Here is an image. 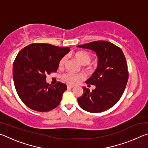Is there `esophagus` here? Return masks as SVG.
I'll return each mask as SVG.
<instances>
[{"mask_svg":"<svg viewBox=\"0 0 148 148\" xmlns=\"http://www.w3.org/2000/svg\"><path fill=\"white\" fill-rule=\"evenodd\" d=\"M73 87H74V86H70V85H68V86H67V88L68 89H72V88H73Z\"/></svg>","mask_w":148,"mask_h":148,"instance_id":"esophagus-1","label":"esophagus"}]
</instances>
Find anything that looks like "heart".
I'll list each match as a JSON object with an SVG mask.
<instances>
[{"mask_svg": "<svg viewBox=\"0 0 148 148\" xmlns=\"http://www.w3.org/2000/svg\"><path fill=\"white\" fill-rule=\"evenodd\" d=\"M74 56L82 64H89L91 61V55L86 51H79L74 53ZM66 62V57H62L59 62V67H62ZM84 75L81 74H74L72 72H67L62 76L64 82L70 85H74L78 83L80 80L84 79Z\"/></svg>", "mask_w": 148, "mask_h": 148, "instance_id": "1", "label": "heart"}]
</instances>
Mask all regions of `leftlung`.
I'll list each match as a JSON object with an SVG mask.
<instances>
[{
  "instance_id": "obj_1",
  "label": "left lung",
  "mask_w": 148,
  "mask_h": 148,
  "mask_svg": "<svg viewBox=\"0 0 148 148\" xmlns=\"http://www.w3.org/2000/svg\"><path fill=\"white\" fill-rule=\"evenodd\" d=\"M77 47L94 51L98 66L86 83L96 87L90 91L83 87L84 94L77 99L79 106L91 113H100L114 106L121 98L128 82L129 72L121 48L111 42L100 40Z\"/></svg>"
}]
</instances>
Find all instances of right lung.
<instances>
[{"label": "right lung", "instance_id": "1", "mask_svg": "<svg viewBox=\"0 0 148 148\" xmlns=\"http://www.w3.org/2000/svg\"><path fill=\"white\" fill-rule=\"evenodd\" d=\"M71 51L49 44H31L20 51L13 64L14 86L23 103L35 111L53 110L61 101L67 87L58 82L47 84L46 74L56 72L62 57Z\"/></svg>", "mask_w": 148, "mask_h": 148}]
</instances>
